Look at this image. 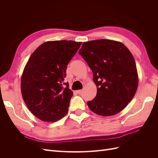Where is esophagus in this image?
Here are the masks:
<instances>
[{
	"mask_svg": "<svg viewBox=\"0 0 158 158\" xmlns=\"http://www.w3.org/2000/svg\"><path fill=\"white\" fill-rule=\"evenodd\" d=\"M76 93L78 94H81L82 93V90H77V91H76Z\"/></svg>",
	"mask_w": 158,
	"mask_h": 158,
	"instance_id": "obj_1",
	"label": "esophagus"
}]
</instances>
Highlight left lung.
<instances>
[{
	"instance_id": "obj_1",
	"label": "left lung",
	"mask_w": 158,
	"mask_h": 158,
	"mask_svg": "<svg viewBox=\"0 0 158 158\" xmlns=\"http://www.w3.org/2000/svg\"><path fill=\"white\" fill-rule=\"evenodd\" d=\"M79 54L92 70L97 94L87 104L99 115H114L125 108L138 88L135 60L122 43L99 40L83 43Z\"/></svg>"
}]
</instances>
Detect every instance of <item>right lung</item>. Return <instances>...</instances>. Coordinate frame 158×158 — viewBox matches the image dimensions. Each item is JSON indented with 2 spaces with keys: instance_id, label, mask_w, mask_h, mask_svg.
Here are the masks:
<instances>
[{
  "instance_id": "right-lung-1",
  "label": "right lung",
  "mask_w": 158,
  "mask_h": 158,
  "mask_svg": "<svg viewBox=\"0 0 158 158\" xmlns=\"http://www.w3.org/2000/svg\"><path fill=\"white\" fill-rule=\"evenodd\" d=\"M81 44L66 40L47 41L28 60L22 76L21 92L28 109L40 120L55 122L67 114L73 92L64 82L66 70Z\"/></svg>"
}]
</instances>
